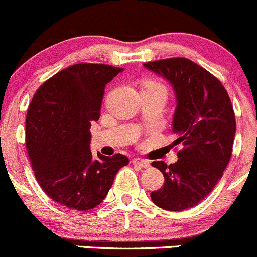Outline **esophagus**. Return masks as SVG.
Listing matches in <instances>:
<instances>
[{
	"label": "esophagus",
	"mask_w": 257,
	"mask_h": 257,
	"mask_svg": "<svg viewBox=\"0 0 257 257\" xmlns=\"http://www.w3.org/2000/svg\"><path fill=\"white\" fill-rule=\"evenodd\" d=\"M132 164H134L136 167H142V169H147V167H150V162L147 161V160L139 159V157L132 160Z\"/></svg>",
	"instance_id": "1"
}]
</instances>
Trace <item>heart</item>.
<instances>
[{
    "label": "heart",
    "mask_w": 257,
    "mask_h": 257,
    "mask_svg": "<svg viewBox=\"0 0 257 257\" xmlns=\"http://www.w3.org/2000/svg\"><path fill=\"white\" fill-rule=\"evenodd\" d=\"M141 91H165L166 92V87L162 82L155 78H146L142 81V90Z\"/></svg>",
    "instance_id": "b5f03b06"
}]
</instances>
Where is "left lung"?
Segmentation results:
<instances>
[{
    "instance_id": "obj_1",
    "label": "left lung",
    "mask_w": 257,
    "mask_h": 257,
    "mask_svg": "<svg viewBox=\"0 0 257 257\" xmlns=\"http://www.w3.org/2000/svg\"><path fill=\"white\" fill-rule=\"evenodd\" d=\"M144 66L174 86L177 98L174 145L184 146L177 151L175 164L152 162L165 182L150 196L161 209L184 211L214 190L230 161L236 132L232 103L218 78L189 58H165Z\"/></svg>"
}]
</instances>
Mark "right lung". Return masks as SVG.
<instances>
[{
    "label": "right lung",
    "instance_id": "obj_1",
    "mask_svg": "<svg viewBox=\"0 0 257 257\" xmlns=\"http://www.w3.org/2000/svg\"><path fill=\"white\" fill-rule=\"evenodd\" d=\"M122 68L76 63L42 83L26 116V149L35 177L50 199L87 211L103 201L116 174L128 165L122 154L90 150L91 123L100 118L106 85Z\"/></svg>",
    "mask_w": 257,
    "mask_h": 257
}]
</instances>
